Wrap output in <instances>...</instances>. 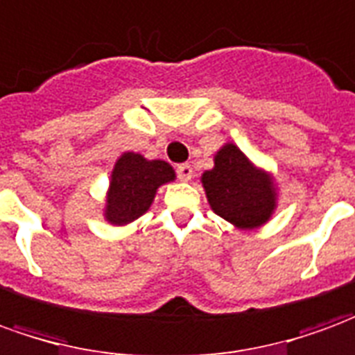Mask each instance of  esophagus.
Listing matches in <instances>:
<instances>
[{
	"label": "esophagus",
	"instance_id": "obj_1",
	"mask_svg": "<svg viewBox=\"0 0 355 355\" xmlns=\"http://www.w3.org/2000/svg\"><path fill=\"white\" fill-rule=\"evenodd\" d=\"M178 175H180L182 182H189L191 178H193V168H191V164L178 166Z\"/></svg>",
	"mask_w": 355,
	"mask_h": 355
}]
</instances>
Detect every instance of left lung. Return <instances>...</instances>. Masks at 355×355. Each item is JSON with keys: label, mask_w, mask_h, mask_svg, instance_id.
<instances>
[{"label": "left lung", "mask_w": 355, "mask_h": 355, "mask_svg": "<svg viewBox=\"0 0 355 355\" xmlns=\"http://www.w3.org/2000/svg\"><path fill=\"white\" fill-rule=\"evenodd\" d=\"M200 183L214 214L237 230H258L277 210L279 187L273 173L254 164L235 143H223L214 155V168L200 175Z\"/></svg>", "instance_id": "obj_1"}]
</instances>
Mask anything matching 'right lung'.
Listing matches in <instances>:
<instances>
[{"instance_id": "obj_1", "label": "right lung", "mask_w": 355, "mask_h": 355, "mask_svg": "<svg viewBox=\"0 0 355 355\" xmlns=\"http://www.w3.org/2000/svg\"><path fill=\"white\" fill-rule=\"evenodd\" d=\"M175 180V170L166 160H149L139 153L125 150L116 158L105 195L103 218L116 227L141 218L153 205L157 191Z\"/></svg>"}]
</instances>
